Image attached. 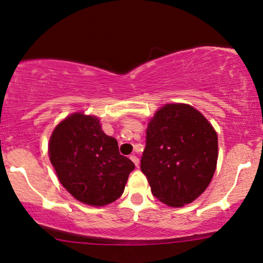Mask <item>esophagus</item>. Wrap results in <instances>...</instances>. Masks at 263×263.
Masks as SVG:
<instances>
[{
    "label": "esophagus",
    "instance_id": "34e87169",
    "mask_svg": "<svg viewBox=\"0 0 263 263\" xmlns=\"http://www.w3.org/2000/svg\"><path fill=\"white\" fill-rule=\"evenodd\" d=\"M129 159L132 160V162L135 163V166H136V167H138V166H139V159H138L137 156H135V155H131V156H129Z\"/></svg>",
    "mask_w": 263,
    "mask_h": 263
}]
</instances>
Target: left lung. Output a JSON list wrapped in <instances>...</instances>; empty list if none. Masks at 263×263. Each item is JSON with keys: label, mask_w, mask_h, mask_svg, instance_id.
Returning a JSON list of instances; mask_svg holds the SVG:
<instances>
[{"label": "left lung", "mask_w": 263, "mask_h": 263, "mask_svg": "<svg viewBox=\"0 0 263 263\" xmlns=\"http://www.w3.org/2000/svg\"><path fill=\"white\" fill-rule=\"evenodd\" d=\"M218 155V135L208 119L190 104L167 103L148 122L141 170L159 201L184 207L209 186Z\"/></svg>", "instance_id": "left-lung-1"}]
</instances>
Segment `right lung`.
Masks as SVG:
<instances>
[{"mask_svg": "<svg viewBox=\"0 0 263 263\" xmlns=\"http://www.w3.org/2000/svg\"><path fill=\"white\" fill-rule=\"evenodd\" d=\"M48 154L58 179L77 201L104 207L120 197L135 164L119 153L100 119L76 111L52 129Z\"/></svg>", "mask_w": 263, "mask_h": 263, "instance_id": "right-lung-1", "label": "right lung"}]
</instances>
